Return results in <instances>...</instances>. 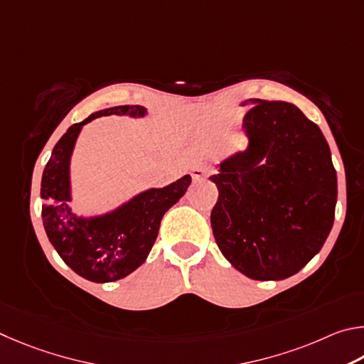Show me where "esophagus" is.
I'll return each instance as SVG.
<instances>
[{"label": "esophagus", "mask_w": 364, "mask_h": 364, "mask_svg": "<svg viewBox=\"0 0 364 364\" xmlns=\"http://www.w3.org/2000/svg\"><path fill=\"white\" fill-rule=\"evenodd\" d=\"M206 174H208V171L205 168H193L192 169V177H193L195 182H198V181H201V178H205Z\"/></svg>", "instance_id": "34e87169"}]
</instances>
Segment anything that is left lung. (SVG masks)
Here are the masks:
<instances>
[{"mask_svg":"<svg viewBox=\"0 0 364 364\" xmlns=\"http://www.w3.org/2000/svg\"><path fill=\"white\" fill-rule=\"evenodd\" d=\"M247 145L218 164L211 213L224 257L247 278L279 282L304 269L334 224L337 176L323 132L294 104L247 99Z\"/></svg>","mask_w":364,"mask_h":364,"instance_id":"left-lung-1","label":"left lung"}]
</instances>
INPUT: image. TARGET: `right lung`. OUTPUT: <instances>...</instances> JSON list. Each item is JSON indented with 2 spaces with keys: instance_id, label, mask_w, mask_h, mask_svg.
Segmentation results:
<instances>
[{
  "instance_id": "1",
  "label": "right lung",
  "mask_w": 364,
  "mask_h": 364,
  "mask_svg": "<svg viewBox=\"0 0 364 364\" xmlns=\"http://www.w3.org/2000/svg\"><path fill=\"white\" fill-rule=\"evenodd\" d=\"M146 108L119 105L97 110L70 126L43 171V225L50 245L70 269L94 283H112L142 265L158 237L163 215L186 195L188 174L163 188H146L110 211L80 215L72 208L70 164L82 126L108 114L144 118Z\"/></svg>"
}]
</instances>
